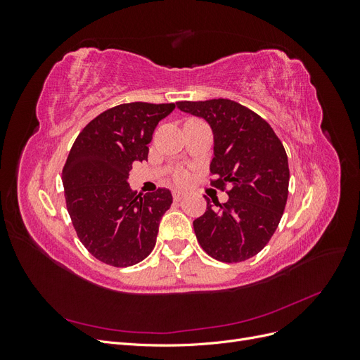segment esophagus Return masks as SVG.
Instances as JSON below:
<instances>
[{"label":"esophagus","instance_id":"34e87169","mask_svg":"<svg viewBox=\"0 0 360 360\" xmlns=\"http://www.w3.org/2000/svg\"><path fill=\"white\" fill-rule=\"evenodd\" d=\"M184 192H181V191H172V198L176 200V201H180V200H183L184 198Z\"/></svg>","mask_w":360,"mask_h":360}]
</instances>
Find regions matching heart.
I'll return each instance as SVG.
<instances>
[{
  "mask_svg": "<svg viewBox=\"0 0 360 360\" xmlns=\"http://www.w3.org/2000/svg\"><path fill=\"white\" fill-rule=\"evenodd\" d=\"M191 171L184 167H177L172 172V179L179 184H186L191 180Z\"/></svg>",
  "mask_w": 360,
  "mask_h": 360,
  "instance_id": "obj_1",
  "label": "heart"
}]
</instances>
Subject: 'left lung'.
I'll return each instance as SVG.
<instances>
[{
	"instance_id": "8db88e82",
	"label": "left lung",
	"mask_w": 360,
	"mask_h": 360,
	"mask_svg": "<svg viewBox=\"0 0 360 360\" xmlns=\"http://www.w3.org/2000/svg\"><path fill=\"white\" fill-rule=\"evenodd\" d=\"M177 108L202 117L214 136L210 184L226 191L228 201L207 200L193 221L195 236L212 258L240 263L263 249L276 231L288 198V158L274 129L249 108L230 99L177 102Z\"/></svg>"
}]
</instances>
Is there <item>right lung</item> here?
<instances>
[{"label":"right lung","instance_id":"right-lung-1","mask_svg":"<svg viewBox=\"0 0 360 360\" xmlns=\"http://www.w3.org/2000/svg\"><path fill=\"white\" fill-rule=\"evenodd\" d=\"M176 103L132 102L93 118L75 139L63 168L68 212L81 243L105 264L129 267L150 255L172 202L165 188L141 197L127 179L147 160L148 144Z\"/></svg>","mask_w":360,"mask_h":360}]
</instances>
